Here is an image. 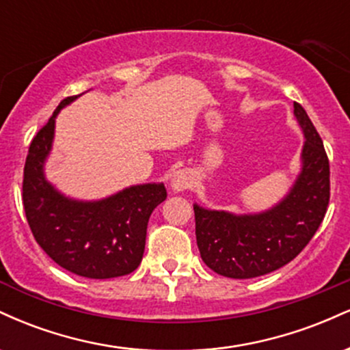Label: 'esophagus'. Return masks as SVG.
<instances>
[{
    "label": "esophagus",
    "mask_w": 350,
    "mask_h": 350,
    "mask_svg": "<svg viewBox=\"0 0 350 350\" xmlns=\"http://www.w3.org/2000/svg\"><path fill=\"white\" fill-rule=\"evenodd\" d=\"M172 189H174L176 192H180V191H186L192 186V178L191 174L186 171H178L174 176H172Z\"/></svg>",
    "instance_id": "1"
}]
</instances>
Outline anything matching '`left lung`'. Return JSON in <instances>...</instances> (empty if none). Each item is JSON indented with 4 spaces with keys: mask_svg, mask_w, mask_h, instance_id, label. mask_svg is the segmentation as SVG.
Instances as JSON below:
<instances>
[{
    "mask_svg": "<svg viewBox=\"0 0 350 350\" xmlns=\"http://www.w3.org/2000/svg\"><path fill=\"white\" fill-rule=\"evenodd\" d=\"M295 115L306 138L301 154L303 170L278 206L250 215L194 206L200 256L219 275L247 280L278 270L299 255L326 215L331 198L326 150L298 102Z\"/></svg>",
    "mask_w": 350,
    "mask_h": 350,
    "instance_id": "obj_1",
    "label": "left lung"
}]
</instances>
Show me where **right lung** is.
I'll return each mask as SVG.
<instances>
[{
    "instance_id": "obj_1",
    "label": "right lung",
    "mask_w": 350,
    "mask_h": 350,
    "mask_svg": "<svg viewBox=\"0 0 350 350\" xmlns=\"http://www.w3.org/2000/svg\"><path fill=\"white\" fill-rule=\"evenodd\" d=\"M75 98H64L29 144L23 178L27 224L39 247L67 271L94 280L130 275L142 263L150 215L167 192L163 184H143L98 202H79L44 179L55 116Z\"/></svg>"
}]
</instances>
